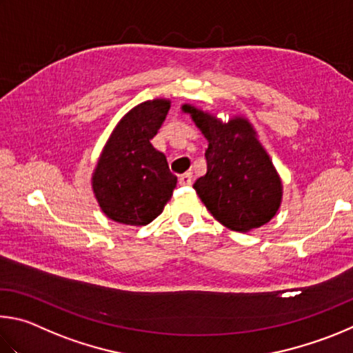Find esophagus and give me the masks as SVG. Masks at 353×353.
Masks as SVG:
<instances>
[{
    "mask_svg": "<svg viewBox=\"0 0 353 353\" xmlns=\"http://www.w3.org/2000/svg\"><path fill=\"white\" fill-rule=\"evenodd\" d=\"M192 178H194L192 173L186 172V173H183L178 180H180V184H183V186H190V184H192Z\"/></svg>",
    "mask_w": 353,
    "mask_h": 353,
    "instance_id": "obj_1",
    "label": "esophagus"
}]
</instances>
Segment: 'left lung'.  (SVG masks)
Masks as SVG:
<instances>
[{
	"instance_id": "1",
	"label": "left lung",
	"mask_w": 353,
	"mask_h": 353,
	"mask_svg": "<svg viewBox=\"0 0 353 353\" xmlns=\"http://www.w3.org/2000/svg\"><path fill=\"white\" fill-rule=\"evenodd\" d=\"M181 110L208 139V172L194 184L208 211L237 232L268 223L281 208L282 181L251 122L242 116L223 122L189 103Z\"/></svg>"
}]
</instances>
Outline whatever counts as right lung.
<instances>
[{
  "label": "right lung",
  "instance_id": "add662e5",
  "mask_svg": "<svg viewBox=\"0 0 353 353\" xmlns=\"http://www.w3.org/2000/svg\"><path fill=\"white\" fill-rule=\"evenodd\" d=\"M170 108L169 99L136 105L117 122L92 172L102 212L117 223L145 226L163 212L176 186L165 154L152 145Z\"/></svg>",
  "mask_w": 353,
  "mask_h": 353
}]
</instances>
